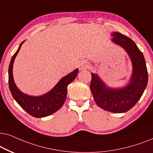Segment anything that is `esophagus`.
Wrapping results in <instances>:
<instances>
[{
    "instance_id": "1",
    "label": "esophagus",
    "mask_w": 153,
    "mask_h": 153,
    "mask_svg": "<svg viewBox=\"0 0 153 153\" xmlns=\"http://www.w3.org/2000/svg\"><path fill=\"white\" fill-rule=\"evenodd\" d=\"M89 66V62H87V61H82L79 64V68H80V71H82L88 68Z\"/></svg>"
}]
</instances>
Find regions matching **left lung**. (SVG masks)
Masks as SVG:
<instances>
[{"label": "left lung", "mask_w": 153, "mask_h": 153, "mask_svg": "<svg viewBox=\"0 0 153 153\" xmlns=\"http://www.w3.org/2000/svg\"><path fill=\"white\" fill-rule=\"evenodd\" d=\"M112 42L123 48L131 59L132 73L127 85L113 88L97 73H91L90 90L98 106L111 113H125L133 108L143 95L148 84V71L143 54L133 40L119 32H113Z\"/></svg>", "instance_id": "8db88e82"}]
</instances>
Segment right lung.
I'll return each instance as SVG.
<instances>
[{"label":"right lung","mask_w":153,"mask_h":153,"mask_svg":"<svg viewBox=\"0 0 153 153\" xmlns=\"http://www.w3.org/2000/svg\"><path fill=\"white\" fill-rule=\"evenodd\" d=\"M19 45L17 52L10 61L8 69V82L10 90L18 104L33 117H44L54 113L64 105L67 95V87L77 77L78 68L66 75L59 81L50 91L40 96H30L20 91L15 85L13 78V64L21 47Z\"/></svg>","instance_id":"1"}]
</instances>
